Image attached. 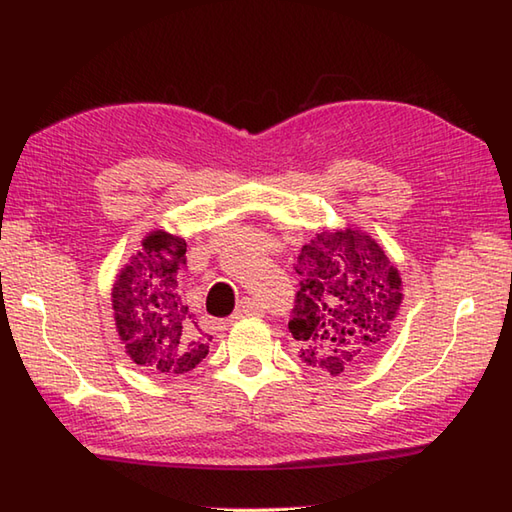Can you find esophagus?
I'll use <instances>...</instances> for the list:
<instances>
[{"mask_svg":"<svg viewBox=\"0 0 512 512\" xmlns=\"http://www.w3.org/2000/svg\"><path fill=\"white\" fill-rule=\"evenodd\" d=\"M258 314H263V305H260V302H256L254 298H245V300H241V305L236 307V314H234V318L258 316Z\"/></svg>","mask_w":512,"mask_h":512,"instance_id":"esophagus-1","label":"esophagus"}]
</instances>
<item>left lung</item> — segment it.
Wrapping results in <instances>:
<instances>
[{"label": "left lung", "instance_id": "obj_1", "mask_svg": "<svg viewBox=\"0 0 512 512\" xmlns=\"http://www.w3.org/2000/svg\"><path fill=\"white\" fill-rule=\"evenodd\" d=\"M302 276L289 331L298 358L340 375L389 342L402 305L400 271L360 227L322 229L298 254Z\"/></svg>", "mask_w": 512, "mask_h": 512}]
</instances>
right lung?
Segmentation results:
<instances>
[{
  "label": "right lung",
  "instance_id": "add662e5",
  "mask_svg": "<svg viewBox=\"0 0 512 512\" xmlns=\"http://www.w3.org/2000/svg\"><path fill=\"white\" fill-rule=\"evenodd\" d=\"M185 247L181 236L154 229L112 285L114 325L125 353L152 373H187L210 351L212 338L198 329L183 298Z\"/></svg>",
  "mask_w": 512,
  "mask_h": 512
}]
</instances>
